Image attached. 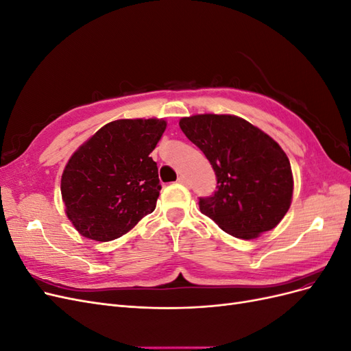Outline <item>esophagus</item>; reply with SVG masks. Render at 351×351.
Here are the masks:
<instances>
[{
	"instance_id": "1",
	"label": "esophagus",
	"mask_w": 351,
	"mask_h": 351,
	"mask_svg": "<svg viewBox=\"0 0 351 351\" xmlns=\"http://www.w3.org/2000/svg\"><path fill=\"white\" fill-rule=\"evenodd\" d=\"M177 182H178L180 184H183V186H189V180H187L184 176H180Z\"/></svg>"
}]
</instances>
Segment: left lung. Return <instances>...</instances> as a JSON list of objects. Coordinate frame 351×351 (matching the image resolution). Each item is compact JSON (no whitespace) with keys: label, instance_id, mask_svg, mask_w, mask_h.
<instances>
[{"label":"left lung","instance_id":"8db88e82","mask_svg":"<svg viewBox=\"0 0 351 351\" xmlns=\"http://www.w3.org/2000/svg\"><path fill=\"white\" fill-rule=\"evenodd\" d=\"M180 129L217 176L214 195L199 199L202 214L243 240L280 224L290 209L294 182L289 158L271 136L230 114L183 117Z\"/></svg>","mask_w":351,"mask_h":351}]
</instances>
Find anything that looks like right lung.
I'll return each mask as SVG.
<instances>
[{
	"mask_svg": "<svg viewBox=\"0 0 351 351\" xmlns=\"http://www.w3.org/2000/svg\"><path fill=\"white\" fill-rule=\"evenodd\" d=\"M165 129L162 119L115 120L70 156L61 196L67 218L83 237L119 239L154 212L161 186L149 154Z\"/></svg>",
	"mask_w": 351,
	"mask_h": 351,
	"instance_id": "obj_1",
	"label": "right lung"
}]
</instances>
